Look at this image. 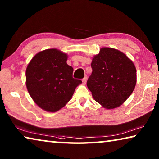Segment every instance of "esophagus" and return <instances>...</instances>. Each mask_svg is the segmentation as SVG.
<instances>
[{
  "label": "esophagus",
  "mask_w": 159,
  "mask_h": 159,
  "mask_svg": "<svg viewBox=\"0 0 159 159\" xmlns=\"http://www.w3.org/2000/svg\"><path fill=\"white\" fill-rule=\"evenodd\" d=\"M87 79H88L87 76H85L84 78H83V80H82V81H83V84H85L86 82H87Z\"/></svg>",
  "instance_id": "esophagus-1"
}]
</instances>
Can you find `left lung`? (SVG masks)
<instances>
[{
  "mask_svg": "<svg viewBox=\"0 0 159 159\" xmlns=\"http://www.w3.org/2000/svg\"><path fill=\"white\" fill-rule=\"evenodd\" d=\"M93 72L87 86L95 100L106 109L121 105L133 93L137 73L134 64L125 54L110 48H101L93 59Z\"/></svg>",
  "mask_w": 159,
  "mask_h": 159,
  "instance_id": "8db88e82",
  "label": "left lung"
}]
</instances>
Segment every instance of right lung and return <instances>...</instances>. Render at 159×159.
Segmentation results:
<instances>
[{
  "instance_id": "right-lung-1",
  "label": "right lung",
  "mask_w": 159,
  "mask_h": 159,
  "mask_svg": "<svg viewBox=\"0 0 159 159\" xmlns=\"http://www.w3.org/2000/svg\"><path fill=\"white\" fill-rule=\"evenodd\" d=\"M67 55L57 49L36 54L26 70L28 92L38 106L55 112L71 99L82 81L73 78L74 69L66 64Z\"/></svg>"
}]
</instances>
